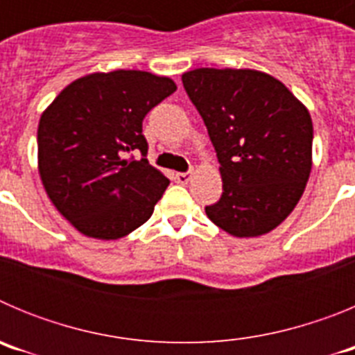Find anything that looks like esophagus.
Returning a JSON list of instances; mask_svg holds the SVG:
<instances>
[{
	"label": "esophagus",
	"mask_w": 355,
	"mask_h": 355,
	"mask_svg": "<svg viewBox=\"0 0 355 355\" xmlns=\"http://www.w3.org/2000/svg\"><path fill=\"white\" fill-rule=\"evenodd\" d=\"M190 180H192V172H178L175 174V181L181 184H187Z\"/></svg>",
	"instance_id": "1"
}]
</instances>
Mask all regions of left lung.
<instances>
[{
    "mask_svg": "<svg viewBox=\"0 0 355 355\" xmlns=\"http://www.w3.org/2000/svg\"><path fill=\"white\" fill-rule=\"evenodd\" d=\"M181 80L220 163L222 197L206 215L236 238L270 233L311 174V115L284 83L254 69L200 67Z\"/></svg>",
    "mask_w": 355,
    "mask_h": 355,
    "instance_id": "obj_1",
    "label": "left lung"
}]
</instances>
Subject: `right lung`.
<instances>
[{"mask_svg":"<svg viewBox=\"0 0 355 355\" xmlns=\"http://www.w3.org/2000/svg\"><path fill=\"white\" fill-rule=\"evenodd\" d=\"M146 71L92 72L67 85L40 115L39 174L55 208L81 234L119 240L149 220L171 181L146 158L142 121L175 92Z\"/></svg>","mask_w":355,"mask_h":355,"instance_id":"obj_1","label":"right lung"}]
</instances>
